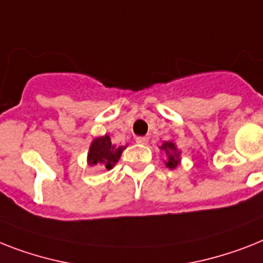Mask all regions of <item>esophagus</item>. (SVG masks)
Listing matches in <instances>:
<instances>
[{"label": "esophagus", "mask_w": 263, "mask_h": 263, "mask_svg": "<svg viewBox=\"0 0 263 263\" xmlns=\"http://www.w3.org/2000/svg\"><path fill=\"white\" fill-rule=\"evenodd\" d=\"M136 143L138 144H147L148 143V138H146V136H138L136 138Z\"/></svg>", "instance_id": "34e87169"}]
</instances>
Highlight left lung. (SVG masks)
Segmentation results:
<instances>
[{"label": "left lung", "mask_w": 263, "mask_h": 263, "mask_svg": "<svg viewBox=\"0 0 263 263\" xmlns=\"http://www.w3.org/2000/svg\"><path fill=\"white\" fill-rule=\"evenodd\" d=\"M161 148L162 150H165L166 154L168 155V161L166 162V166H168L170 168L177 167L178 162H180V153L177 151L176 144L173 142H166Z\"/></svg>", "instance_id": "1"}]
</instances>
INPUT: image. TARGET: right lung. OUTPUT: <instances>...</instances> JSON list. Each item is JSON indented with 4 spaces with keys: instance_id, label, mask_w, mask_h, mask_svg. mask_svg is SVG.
<instances>
[{
    "instance_id": "add662e5",
    "label": "right lung",
    "mask_w": 263,
    "mask_h": 263,
    "mask_svg": "<svg viewBox=\"0 0 263 263\" xmlns=\"http://www.w3.org/2000/svg\"><path fill=\"white\" fill-rule=\"evenodd\" d=\"M124 146L112 144L110 138L108 135L95 139L93 143H91L89 154H87L89 165L93 166L97 165V163H101L102 166H105L109 170L120 159L121 153L124 151Z\"/></svg>"
}]
</instances>
